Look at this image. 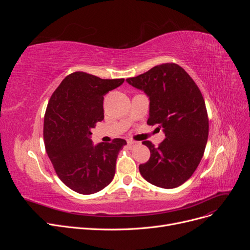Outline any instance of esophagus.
I'll return each mask as SVG.
<instances>
[{"instance_id": "obj_1", "label": "esophagus", "mask_w": 250, "mask_h": 250, "mask_svg": "<svg viewBox=\"0 0 250 250\" xmlns=\"http://www.w3.org/2000/svg\"><path fill=\"white\" fill-rule=\"evenodd\" d=\"M127 144H128V146H129L130 148H133L135 145H137V142H134V141H127Z\"/></svg>"}]
</instances>
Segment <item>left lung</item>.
Segmentation results:
<instances>
[{
    "label": "left lung",
    "mask_w": 250,
    "mask_h": 250,
    "mask_svg": "<svg viewBox=\"0 0 250 250\" xmlns=\"http://www.w3.org/2000/svg\"><path fill=\"white\" fill-rule=\"evenodd\" d=\"M126 81L149 97L147 124L163 128L166 139L155 147L143 142L150 158L140 165L148 183L173 188L190 178L203 156L208 137V118L200 89L176 63L156 65Z\"/></svg>",
    "instance_id": "8db88e82"
}]
</instances>
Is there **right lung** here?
Listing matches in <instances>:
<instances>
[{
  "label": "right lung",
  "mask_w": 250,
  "mask_h": 250,
  "mask_svg": "<svg viewBox=\"0 0 250 250\" xmlns=\"http://www.w3.org/2000/svg\"><path fill=\"white\" fill-rule=\"evenodd\" d=\"M124 79H101L84 72L66 76L53 93L43 122L44 146L55 172L71 190L101 191L115 176L123 139L94 145L93 128L104 119L103 100Z\"/></svg>",
  "instance_id": "add662e5"
}]
</instances>
